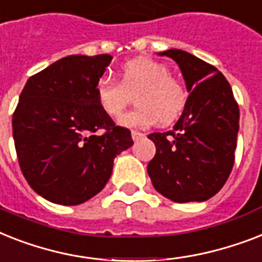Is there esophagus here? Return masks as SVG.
I'll return each instance as SVG.
<instances>
[{
	"mask_svg": "<svg viewBox=\"0 0 262 262\" xmlns=\"http://www.w3.org/2000/svg\"><path fill=\"white\" fill-rule=\"evenodd\" d=\"M131 137H133L134 142H137V141H139V139H142V138L144 137V134L139 133V131H133V133H131Z\"/></svg>",
	"mask_w": 262,
	"mask_h": 262,
	"instance_id": "esophagus-1",
	"label": "esophagus"
}]
</instances>
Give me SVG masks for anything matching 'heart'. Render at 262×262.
<instances>
[{
	"instance_id": "heart-1",
	"label": "heart",
	"mask_w": 262,
	"mask_h": 262,
	"mask_svg": "<svg viewBox=\"0 0 262 262\" xmlns=\"http://www.w3.org/2000/svg\"><path fill=\"white\" fill-rule=\"evenodd\" d=\"M137 110L123 115L119 125L124 128H148L160 121L174 120L187 102V92L179 79L169 75L161 62L137 58L121 66L120 82L102 77L95 88L98 108L108 116L118 118L127 104L125 92L138 91Z\"/></svg>"
}]
</instances>
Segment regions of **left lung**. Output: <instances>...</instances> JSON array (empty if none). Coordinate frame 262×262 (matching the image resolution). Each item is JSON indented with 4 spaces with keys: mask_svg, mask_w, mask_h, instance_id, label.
Segmentation results:
<instances>
[{
    "mask_svg": "<svg viewBox=\"0 0 262 262\" xmlns=\"http://www.w3.org/2000/svg\"><path fill=\"white\" fill-rule=\"evenodd\" d=\"M158 55L179 64L189 96L173 129L148 135L157 151L147 173L154 188L171 202H206L233 169L239 108L216 68L177 48Z\"/></svg>",
    "mask_w": 262,
    "mask_h": 262,
    "instance_id": "obj_1",
    "label": "left lung"
}]
</instances>
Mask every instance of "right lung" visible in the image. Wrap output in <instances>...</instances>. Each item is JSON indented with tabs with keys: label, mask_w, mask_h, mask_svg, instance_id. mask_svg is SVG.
I'll return each instance as SVG.
<instances>
[{
	"label": "right lung",
	"mask_w": 262,
	"mask_h": 262,
	"mask_svg": "<svg viewBox=\"0 0 262 262\" xmlns=\"http://www.w3.org/2000/svg\"><path fill=\"white\" fill-rule=\"evenodd\" d=\"M111 60L106 54L62 58L32 75L20 95L12 120L18 164L48 202L78 206L96 196L115 157L134 144L129 129L115 125L96 101Z\"/></svg>",
	"instance_id": "obj_1"
}]
</instances>
